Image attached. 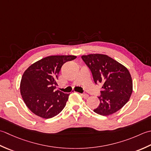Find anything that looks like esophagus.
<instances>
[{"label": "esophagus", "instance_id": "34e87169", "mask_svg": "<svg viewBox=\"0 0 151 151\" xmlns=\"http://www.w3.org/2000/svg\"><path fill=\"white\" fill-rule=\"evenodd\" d=\"M81 94V96L83 97V98H87L88 97V94Z\"/></svg>", "mask_w": 151, "mask_h": 151}]
</instances>
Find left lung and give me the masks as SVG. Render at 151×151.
Returning a JSON list of instances; mask_svg holds the SVG:
<instances>
[{
	"label": "left lung",
	"instance_id": "8db88e82",
	"mask_svg": "<svg viewBox=\"0 0 151 151\" xmlns=\"http://www.w3.org/2000/svg\"><path fill=\"white\" fill-rule=\"evenodd\" d=\"M81 58L91 70L95 83L102 85L98 96L100 105L94 111L107 116L121 109L128 101L133 90L128 70L106 55L90 54Z\"/></svg>",
	"mask_w": 151,
	"mask_h": 151
}]
</instances>
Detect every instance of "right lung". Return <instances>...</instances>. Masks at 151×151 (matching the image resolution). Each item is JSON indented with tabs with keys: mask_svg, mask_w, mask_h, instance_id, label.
I'll return each instance as SVG.
<instances>
[{
	"mask_svg": "<svg viewBox=\"0 0 151 151\" xmlns=\"http://www.w3.org/2000/svg\"><path fill=\"white\" fill-rule=\"evenodd\" d=\"M74 55H53L30 65L23 73L20 92L27 107L44 119L57 115L65 107L70 94L55 91L58 75L63 64Z\"/></svg>",
	"mask_w": 151,
	"mask_h": 151,
	"instance_id": "right-lung-1",
	"label": "right lung"
}]
</instances>
